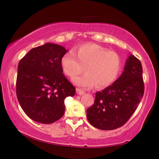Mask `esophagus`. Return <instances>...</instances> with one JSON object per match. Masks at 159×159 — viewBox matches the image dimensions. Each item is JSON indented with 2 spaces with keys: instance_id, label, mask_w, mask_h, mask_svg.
<instances>
[{
  "instance_id": "34e87169",
  "label": "esophagus",
  "mask_w": 159,
  "mask_h": 159,
  "mask_svg": "<svg viewBox=\"0 0 159 159\" xmlns=\"http://www.w3.org/2000/svg\"><path fill=\"white\" fill-rule=\"evenodd\" d=\"M76 93L78 94V95H83V94H84L85 92H84V91H83V90H80V88H76Z\"/></svg>"
}]
</instances>
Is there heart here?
<instances>
[{
    "label": "heart",
    "instance_id": "b5f03b06",
    "mask_svg": "<svg viewBox=\"0 0 159 159\" xmlns=\"http://www.w3.org/2000/svg\"><path fill=\"white\" fill-rule=\"evenodd\" d=\"M121 66V57L118 53L95 43L80 45L75 54L67 52L61 60L64 74L70 79L81 73L85 67V74L74 80L75 84L84 89L96 85L102 89L111 85L118 77Z\"/></svg>",
    "mask_w": 159,
    "mask_h": 159
}]
</instances>
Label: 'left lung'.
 <instances>
[{"mask_svg":"<svg viewBox=\"0 0 159 159\" xmlns=\"http://www.w3.org/2000/svg\"><path fill=\"white\" fill-rule=\"evenodd\" d=\"M144 92L142 64L130 55L121 76L111 85L95 93L94 104L87 109L88 121L104 130L121 127L136 110Z\"/></svg>","mask_w":159,"mask_h":159,"instance_id":"1","label":"left lung"}]
</instances>
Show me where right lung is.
Here are the masks:
<instances>
[{
  "instance_id": "1",
  "label": "right lung",
  "mask_w": 159,
  "mask_h": 159,
  "mask_svg": "<svg viewBox=\"0 0 159 159\" xmlns=\"http://www.w3.org/2000/svg\"><path fill=\"white\" fill-rule=\"evenodd\" d=\"M67 51L54 43L31 49L19 62L16 94L20 104L35 121L50 124L63 116L64 99L76 88L63 74L61 60Z\"/></svg>"
}]
</instances>
